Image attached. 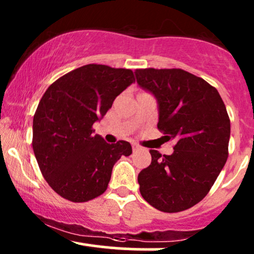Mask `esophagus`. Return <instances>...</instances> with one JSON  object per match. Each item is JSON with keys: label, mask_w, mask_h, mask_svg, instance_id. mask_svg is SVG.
Instances as JSON below:
<instances>
[{"label": "esophagus", "mask_w": 254, "mask_h": 254, "mask_svg": "<svg viewBox=\"0 0 254 254\" xmlns=\"http://www.w3.org/2000/svg\"><path fill=\"white\" fill-rule=\"evenodd\" d=\"M132 149L135 150V151H137V150H142V149H143V147H141V145L137 144V143H132Z\"/></svg>", "instance_id": "obj_1"}]
</instances>
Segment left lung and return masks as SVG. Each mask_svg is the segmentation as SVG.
I'll return each instance as SVG.
<instances>
[{
    "label": "left lung",
    "mask_w": 254,
    "mask_h": 254,
    "mask_svg": "<svg viewBox=\"0 0 254 254\" xmlns=\"http://www.w3.org/2000/svg\"><path fill=\"white\" fill-rule=\"evenodd\" d=\"M137 83L157 100V129L174 139L172 155L151 149L138 174L139 192L151 206L179 212L210 191L228 157L230 121L217 89L183 69H136Z\"/></svg>",
    "instance_id": "1"
}]
</instances>
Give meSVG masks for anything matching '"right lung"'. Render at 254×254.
<instances>
[{
	"instance_id": "add662e5",
	"label": "right lung",
	"mask_w": 254,
	"mask_h": 254,
	"mask_svg": "<svg viewBox=\"0 0 254 254\" xmlns=\"http://www.w3.org/2000/svg\"><path fill=\"white\" fill-rule=\"evenodd\" d=\"M135 82L130 69L87 64L46 89L33 117L34 155L49 185L75 203L103 194L121 156L132 153L127 141L106 143L93 124Z\"/></svg>"
}]
</instances>
